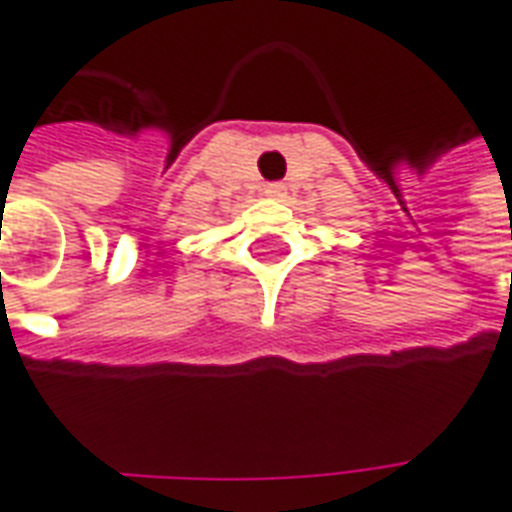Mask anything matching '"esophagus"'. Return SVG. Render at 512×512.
Returning <instances> with one entry per match:
<instances>
[{
    "label": "esophagus",
    "instance_id": "1",
    "mask_svg": "<svg viewBox=\"0 0 512 512\" xmlns=\"http://www.w3.org/2000/svg\"><path fill=\"white\" fill-rule=\"evenodd\" d=\"M288 194V186L285 183H268L266 186V197H271V200H282Z\"/></svg>",
    "mask_w": 512,
    "mask_h": 512
}]
</instances>
